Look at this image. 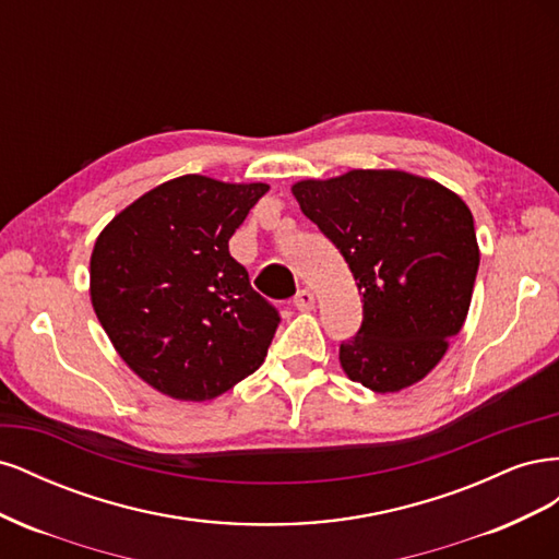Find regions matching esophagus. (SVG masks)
Instances as JSON below:
<instances>
[{
	"label": "esophagus",
	"instance_id": "1",
	"mask_svg": "<svg viewBox=\"0 0 559 559\" xmlns=\"http://www.w3.org/2000/svg\"><path fill=\"white\" fill-rule=\"evenodd\" d=\"M294 306H296L298 310H312V306H314L312 292H310V289H300V292L296 294V298H294Z\"/></svg>",
	"mask_w": 559,
	"mask_h": 559
}]
</instances>
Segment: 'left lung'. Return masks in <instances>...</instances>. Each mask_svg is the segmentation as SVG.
Masks as SVG:
<instances>
[{"label":"left lung","mask_w":559,"mask_h":559,"mask_svg":"<svg viewBox=\"0 0 559 559\" xmlns=\"http://www.w3.org/2000/svg\"><path fill=\"white\" fill-rule=\"evenodd\" d=\"M292 191L364 298L361 329L341 345L347 378L378 394L419 382L468 314L480 251L466 202L401 170H352Z\"/></svg>","instance_id":"8db88e82"}]
</instances>
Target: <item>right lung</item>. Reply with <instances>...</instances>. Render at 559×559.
<instances>
[{
    "label": "right lung",
    "instance_id": "1",
    "mask_svg": "<svg viewBox=\"0 0 559 559\" xmlns=\"http://www.w3.org/2000/svg\"><path fill=\"white\" fill-rule=\"evenodd\" d=\"M267 183L183 175L99 233L91 300L121 359L179 401H210L257 370L280 324L228 240Z\"/></svg>",
    "mask_w": 559,
    "mask_h": 559
}]
</instances>
